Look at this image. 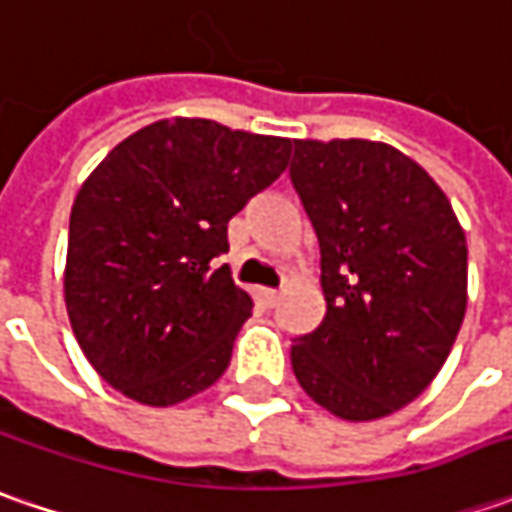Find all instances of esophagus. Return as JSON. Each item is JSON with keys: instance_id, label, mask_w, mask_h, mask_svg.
I'll return each instance as SVG.
<instances>
[{"instance_id": "esophagus-1", "label": "esophagus", "mask_w": 512, "mask_h": 512, "mask_svg": "<svg viewBox=\"0 0 512 512\" xmlns=\"http://www.w3.org/2000/svg\"><path fill=\"white\" fill-rule=\"evenodd\" d=\"M256 299H259L265 307L279 305V293H276V290H270V287H256Z\"/></svg>"}]
</instances>
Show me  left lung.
<instances>
[{
	"label": "left lung",
	"mask_w": 512,
	"mask_h": 512,
	"mask_svg": "<svg viewBox=\"0 0 512 512\" xmlns=\"http://www.w3.org/2000/svg\"><path fill=\"white\" fill-rule=\"evenodd\" d=\"M290 182L322 250L327 313L290 362L316 404L370 422L447 362L467 307V242L427 170L367 139H296Z\"/></svg>",
	"instance_id": "1"
}]
</instances>
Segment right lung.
I'll return each mask as SVG.
<instances>
[{
  "mask_svg": "<svg viewBox=\"0 0 512 512\" xmlns=\"http://www.w3.org/2000/svg\"><path fill=\"white\" fill-rule=\"evenodd\" d=\"M293 142L210 119H162L119 142L70 210L65 305L96 373L170 407L230 364L250 296L233 285L227 222L287 168Z\"/></svg>",
  "mask_w": 512,
  "mask_h": 512,
  "instance_id": "right-lung-1",
  "label": "right lung"
}]
</instances>
